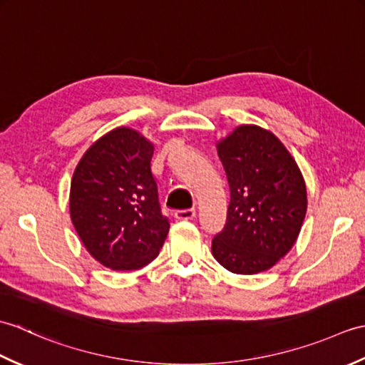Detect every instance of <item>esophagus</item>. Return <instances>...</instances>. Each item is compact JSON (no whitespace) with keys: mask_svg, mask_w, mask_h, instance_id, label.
Here are the masks:
<instances>
[{"mask_svg":"<svg viewBox=\"0 0 365 365\" xmlns=\"http://www.w3.org/2000/svg\"><path fill=\"white\" fill-rule=\"evenodd\" d=\"M175 220L178 221H188V220H192L196 216V210L195 208H188V210H177L174 213Z\"/></svg>","mask_w":365,"mask_h":365,"instance_id":"obj_1","label":"esophagus"}]
</instances>
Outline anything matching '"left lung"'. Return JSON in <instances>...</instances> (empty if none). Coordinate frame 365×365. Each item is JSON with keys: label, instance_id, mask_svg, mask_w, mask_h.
I'll list each match as a JSON object with an SVG mask.
<instances>
[{"label": "left lung", "instance_id": "8db88e82", "mask_svg": "<svg viewBox=\"0 0 365 365\" xmlns=\"http://www.w3.org/2000/svg\"><path fill=\"white\" fill-rule=\"evenodd\" d=\"M230 202L212 252L237 274L271 268L292 250L307 208L302 175L279 139L257 125H242L218 144Z\"/></svg>", "mask_w": 365, "mask_h": 365}]
</instances>
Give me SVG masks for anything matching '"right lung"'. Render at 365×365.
I'll return each instance as SVG.
<instances>
[{
	"mask_svg": "<svg viewBox=\"0 0 365 365\" xmlns=\"http://www.w3.org/2000/svg\"><path fill=\"white\" fill-rule=\"evenodd\" d=\"M153 145L119 127L91 147L75 169L71 216L76 234L102 265L139 269L160 252L169 230L150 161Z\"/></svg>",
	"mask_w": 365,
	"mask_h": 365,
	"instance_id": "1",
	"label": "right lung"
}]
</instances>
